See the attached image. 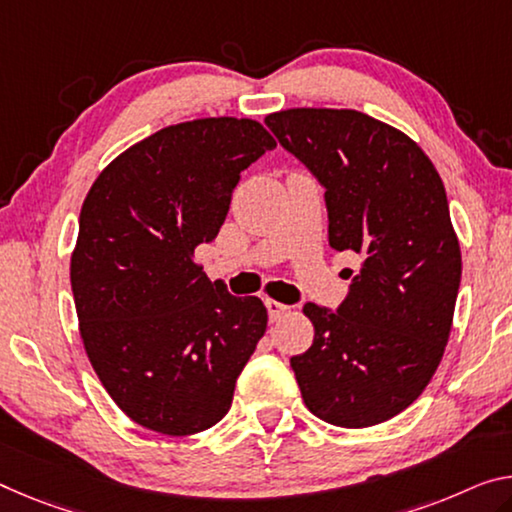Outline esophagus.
<instances>
[{"label": "esophagus", "mask_w": 512, "mask_h": 512, "mask_svg": "<svg viewBox=\"0 0 512 512\" xmlns=\"http://www.w3.org/2000/svg\"><path fill=\"white\" fill-rule=\"evenodd\" d=\"M265 306H267V316H270L272 322H277L283 313L288 311V306L277 302V300H265Z\"/></svg>", "instance_id": "1"}]
</instances>
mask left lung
I'll list each match as a JSON object with an SVG mask.
<instances>
[{"label": "left lung", "instance_id": "left-lung-1", "mask_svg": "<svg viewBox=\"0 0 512 512\" xmlns=\"http://www.w3.org/2000/svg\"><path fill=\"white\" fill-rule=\"evenodd\" d=\"M325 187L329 245L364 258L338 311L304 304L313 343L290 359L304 405L341 428L407 410L444 357L462 256L442 178L421 146L357 109L267 114Z\"/></svg>", "mask_w": 512, "mask_h": 512}]
</instances>
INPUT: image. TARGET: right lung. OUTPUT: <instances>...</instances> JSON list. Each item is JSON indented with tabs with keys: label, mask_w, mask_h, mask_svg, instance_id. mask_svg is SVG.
Wrapping results in <instances>:
<instances>
[{
	"label": "right lung",
	"mask_w": 512,
	"mask_h": 512,
	"mask_svg": "<svg viewBox=\"0 0 512 512\" xmlns=\"http://www.w3.org/2000/svg\"><path fill=\"white\" fill-rule=\"evenodd\" d=\"M272 148L258 121H185L114 157L86 194L70 256L80 336L141 428L185 437L229 412L267 309L212 283L194 249L219 233L240 174Z\"/></svg>",
	"instance_id": "obj_1"
}]
</instances>
